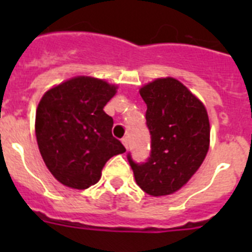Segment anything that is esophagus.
<instances>
[{
  "label": "esophagus",
  "mask_w": 252,
  "mask_h": 252,
  "mask_svg": "<svg viewBox=\"0 0 252 252\" xmlns=\"http://www.w3.org/2000/svg\"><path fill=\"white\" fill-rule=\"evenodd\" d=\"M122 144H124V146L126 149L128 148V137H124V139H122Z\"/></svg>",
  "instance_id": "34e87169"
}]
</instances>
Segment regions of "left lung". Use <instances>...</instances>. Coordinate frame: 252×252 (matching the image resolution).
Wrapping results in <instances>:
<instances>
[{
  "mask_svg": "<svg viewBox=\"0 0 252 252\" xmlns=\"http://www.w3.org/2000/svg\"><path fill=\"white\" fill-rule=\"evenodd\" d=\"M146 103L150 157L136 162L127 154L137 186L154 197L177 192L203 162L209 121L203 103L174 78H160L140 90Z\"/></svg>",
  "mask_w": 252,
  "mask_h": 252,
  "instance_id": "left-lung-1",
  "label": "left lung"
}]
</instances>
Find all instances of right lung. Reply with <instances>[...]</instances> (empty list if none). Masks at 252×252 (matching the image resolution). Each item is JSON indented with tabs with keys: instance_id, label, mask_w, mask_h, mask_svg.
I'll use <instances>...</instances> for the list:
<instances>
[{
	"instance_id": "add662e5",
	"label": "right lung",
	"mask_w": 252,
	"mask_h": 252,
	"mask_svg": "<svg viewBox=\"0 0 252 252\" xmlns=\"http://www.w3.org/2000/svg\"><path fill=\"white\" fill-rule=\"evenodd\" d=\"M116 87L91 77L72 78L43 95L35 133L45 165L57 180L86 189L101 178L113 155L126 151L113 137V120L103 111Z\"/></svg>"
}]
</instances>
